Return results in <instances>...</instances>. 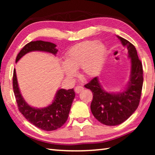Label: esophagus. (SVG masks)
I'll list each match as a JSON object with an SVG mask.
<instances>
[{
    "label": "esophagus",
    "instance_id": "34e87169",
    "mask_svg": "<svg viewBox=\"0 0 155 155\" xmlns=\"http://www.w3.org/2000/svg\"><path fill=\"white\" fill-rule=\"evenodd\" d=\"M83 90H84V88L83 87L78 85V86H77V87H75V92L78 94V93H80L81 91H83Z\"/></svg>",
    "mask_w": 155,
    "mask_h": 155
}]
</instances>
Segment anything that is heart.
Segmentation results:
<instances>
[{"label": "heart", "mask_w": 155, "mask_h": 155, "mask_svg": "<svg viewBox=\"0 0 155 155\" xmlns=\"http://www.w3.org/2000/svg\"><path fill=\"white\" fill-rule=\"evenodd\" d=\"M107 57L106 46L96 41H86L77 44L66 52L65 62L61 64L63 72L70 79L77 75L81 69V74L87 78L98 75L103 69Z\"/></svg>", "instance_id": "heart-1"}]
</instances>
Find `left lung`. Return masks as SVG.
Listing matches in <instances>:
<instances>
[{
    "mask_svg": "<svg viewBox=\"0 0 155 155\" xmlns=\"http://www.w3.org/2000/svg\"><path fill=\"white\" fill-rule=\"evenodd\" d=\"M117 38L127 48L128 57L130 59L129 81L124 90L108 92L104 90L98 77L85 85L93 94L91 113L98 121L107 126L122 124L135 111L140 103L143 81L142 64L135 47L121 37L117 35Z\"/></svg>",
    "mask_w": 155,
    "mask_h": 155,
    "instance_id": "obj_1",
    "label": "left lung"
}]
</instances>
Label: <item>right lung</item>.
Here are the masks:
<instances>
[{
    "label": "right lung",
    "instance_id": "right-lung-1",
    "mask_svg": "<svg viewBox=\"0 0 155 155\" xmlns=\"http://www.w3.org/2000/svg\"><path fill=\"white\" fill-rule=\"evenodd\" d=\"M56 46V44L49 41L41 40L31 41L26 44L18 53L15 63L26 54L33 51L46 52L56 55L58 52ZM13 89L19 111L28 122L36 127L47 131L54 130L61 127L67 121L75 97L74 89L68 90L59 89L57 91L51 104L44 108H35L29 105L21 94L15 69L14 70L13 76Z\"/></svg>",
    "mask_w": 155,
    "mask_h": 155
}]
</instances>
